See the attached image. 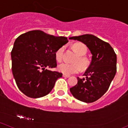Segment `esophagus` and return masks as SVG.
I'll use <instances>...</instances> for the list:
<instances>
[{"instance_id":"1","label":"esophagus","mask_w":128,"mask_h":128,"mask_svg":"<svg viewBox=\"0 0 128 128\" xmlns=\"http://www.w3.org/2000/svg\"><path fill=\"white\" fill-rule=\"evenodd\" d=\"M62 76H63V77L68 78V77H70V75H66V74H63V75H62Z\"/></svg>"}]
</instances>
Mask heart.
I'll use <instances>...</instances> for the list:
<instances>
[{"label":"heart","mask_w":128,"mask_h":128,"mask_svg":"<svg viewBox=\"0 0 128 128\" xmlns=\"http://www.w3.org/2000/svg\"><path fill=\"white\" fill-rule=\"evenodd\" d=\"M74 50L76 52L78 56L74 60L73 64L67 62H61L58 66V70L61 73L66 75H70L78 72L80 70L85 69L88 66V60L84 57V55L86 53L87 48L84 44L78 43L75 44L72 46ZM64 52V47L62 46L56 51L55 57L58 61H60L62 59L63 54Z\"/></svg>","instance_id":"obj_1"}]
</instances>
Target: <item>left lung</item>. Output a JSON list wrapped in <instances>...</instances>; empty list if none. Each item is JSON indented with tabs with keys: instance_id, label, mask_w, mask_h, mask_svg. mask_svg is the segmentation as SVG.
Here are the masks:
<instances>
[{
	"instance_id": "1",
	"label": "left lung",
	"mask_w": 128,
	"mask_h": 128,
	"mask_svg": "<svg viewBox=\"0 0 128 128\" xmlns=\"http://www.w3.org/2000/svg\"><path fill=\"white\" fill-rule=\"evenodd\" d=\"M86 45L92 54L91 62L78 83L70 88L74 98L91 103L101 98L110 86L116 72V55L108 43L95 36L84 34L70 37Z\"/></svg>"
}]
</instances>
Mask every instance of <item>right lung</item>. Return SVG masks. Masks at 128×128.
<instances>
[{"label": "right lung", "instance_id": "right-lung-1", "mask_svg": "<svg viewBox=\"0 0 128 128\" xmlns=\"http://www.w3.org/2000/svg\"><path fill=\"white\" fill-rule=\"evenodd\" d=\"M66 37H55L35 30L21 34L11 52L12 72L17 86L26 96L39 98L50 92L62 74L46 68L57 66L55 53L68 42Z\"/></svg>", "mask_w": 128, "mask_h": 128}]
</instances>
